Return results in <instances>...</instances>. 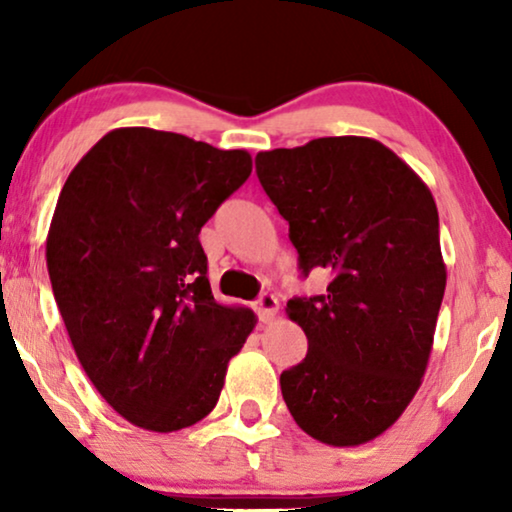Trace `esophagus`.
<instances>
[{
	"label": "esophagus",
	"instance_id": "obj_1",
	"mask_svg": "<svg viewBox=\"0 0 512 512\" xmlns=\"http://www.w3.org/2000/svg\"><path fill=\"white\" fill-rule=\"evenodd\" d=\"M256 312L261 321H272L279 312V300L272 296V293H263V296L256 300Z\"/></svg>",
	"mask_w": 512,
	"mask_h": 512
}]
</instances>
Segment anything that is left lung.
Instances as JSON below:
<instances>
[{"mask_svg": "<svg viewBox=\"0 0 512 512\" xmlns=\"http://www.w3.org/2000/svg\"><path fill=\"white\" fill-rule=\"evenodd\" d=\"M256 174L289 221L303 275L333 277L324 296L286 303L310 345L279 377L286 408L319 443H368L403 415L429 366L447 282L436 200L370 137L261 151Z\"/></svg>", "mask_w": 512, "mask_h": 512, "instance_id": "obj_1", "label": "left lung"}]
</instances>
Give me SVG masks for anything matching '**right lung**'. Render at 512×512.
<instances>
[{
	"instance_id": "obj_1",
	"label": "right lung",
	"mask_w": 512,
	"mask_h": 512,
	"mask_svg": "<svg viewBox=\"0 0 512 512\" xmlns=\"http://www.w3.org/2000/svg\"><path fill=\"white\" fill-rule=\"evenodd\" d=\"M249 174L244 149L116 128L62 186L46 237L55 303L90 382L139 429L207 417L254 331V312L214 300L198 237Z\"/></svg>"
}]
</instances>
